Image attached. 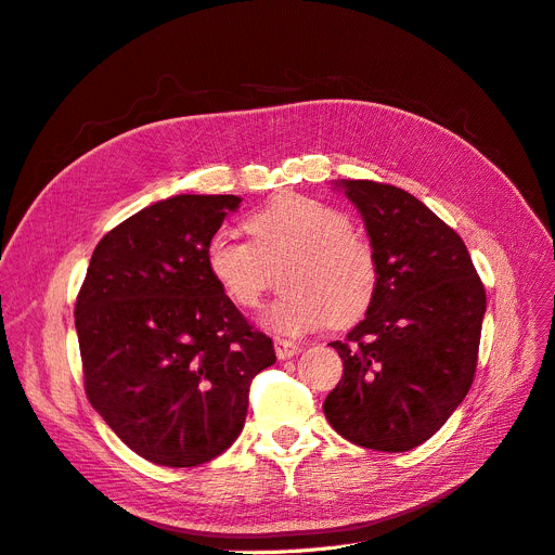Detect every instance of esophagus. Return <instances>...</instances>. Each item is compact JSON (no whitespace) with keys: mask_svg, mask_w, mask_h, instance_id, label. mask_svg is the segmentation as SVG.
Listing matches in <instances>:
<instances>
[{"mask_svg":"<svg viewBox=\"0 0 555 555\" xmlns=\"http://www.w3.org/2000/svg\"><path fill=\"white\" fill-rule=\"evenodd\" d=\"M300 351V345H296V343H292V340H282V338H275V354H278V359H292V357H296Z\"/></svg>","mask_w":555,"mask_h":555,"instance_id":"34e87169","label":"esophagus"}]
</instances>
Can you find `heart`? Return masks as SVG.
I'll use <instances>...</instances> for the list:
<instances>
[{"mask_svg":"<svg viewBox=\"0 0 555 555\" xmlns=\"http://www.w3.org/2000/svg\"><path fill=\"white\" fill-rule=\"evenodd\" d=\"M251 243L231 229H217L206 243V268L222 294L241 308H255L271 271L268 263L292 257L284 292L268 304L261 322L278 335H304L333 322L351 324L377 292L379 268L373 247L351 231L349 217L324 201L282 194L245 222Z\"/></svg>","mask_w":555,"mask_h":555,"instance_id":"b5f03b06","label":"heart"}]
</instances>
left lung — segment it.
<instances>
[{"label":"left lung","instance_id":"left-lung-1","mask_svg":"<svg viewBox=\"0 0 555 555\" xmlns=\"http://www.w3.org/2000/svg\"><path fill=\"white\" fill-rule=\"evenodd\" d=\"M365 224L379 280L365 319L331 347L343 379L324 414L345 440L410 451L456 412L475 377L486 292L461 236L410 192L333 180Z\"/></svg>","mask_w":555,"mask_h":555}]
</instances>
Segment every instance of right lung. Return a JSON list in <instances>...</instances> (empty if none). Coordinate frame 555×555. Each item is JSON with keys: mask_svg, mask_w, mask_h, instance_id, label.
<instances>
[{"mask_svg": "<svg viewBox=\"0 0 555 555\" xmlns=\"http://www.w3.org/2000/svg\"><path fill=\"white\" fill-rule=\"evenodd\" d=\"M241 196L178 194L99 241L76 300L92 408L131 451L166 467L220 456L245 426L249 382L273 340L212 282L204 249Z\"/></svg>", "mask_w": 555, "mask_h": 555, "instance_id": "1", "label": "right lung"}]
</instances>
